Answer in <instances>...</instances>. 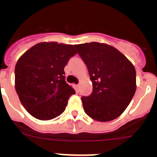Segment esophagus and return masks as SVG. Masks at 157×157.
I'll return each instance as SVG.
<instances>
[{
  "label": "esophagus",
  "instance_id": "1",
  "mask_svg": "<svg viewBox=\"0 0 157 157\" xmlns=\"http://www.w3.org/2000/svg\"><path fill=\"white\" fill-rule=\"evenodd\" d=\"M75 86H76V90H77V91L79 90V84H78V85H76Z\"/></svg>",
  "mask_w": 157,
  "mask_h": 157
}]
</instances>
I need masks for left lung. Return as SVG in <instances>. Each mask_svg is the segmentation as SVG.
<instances>
[{
  "instance_id": "8db88e82",
  "label": "left lung",
  "mask_w": 157,
  "mask_h": 157,
  "mask_svg": "<svg viewBox=\"0 0 157 157\" xmlns=\"http://www.w3.org/2000/svg\"><path fill=\"white\" fill-rule=\"evenodd\" d=\"M86 64L93 92L82 97L83 109L99 122L120 116L132 100L136 88V71L132 63L112 45L90 42L75 45Z\"/></svg>"
}]
</instances>
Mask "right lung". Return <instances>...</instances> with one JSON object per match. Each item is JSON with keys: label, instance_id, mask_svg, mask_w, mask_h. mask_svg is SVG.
Instances as JSON below:
<instances>
[{"label": "right lung", "instance_id": "right-lung-1", "mask_svg": "<svg viewBox=\"0 0 157 157\" xmlns=\"http://www.w3.org/2000/svg\"><path fill=\"white\" fill-rule=\"evenodd\" d=\"M77 53L74 45L40 42L22 55L15 67V88L25 109L49 120L64 112L75 91L65 81L64 67Z\"/></svg>", "mask_w": 157, "mask_h": 157}]
</instances>
